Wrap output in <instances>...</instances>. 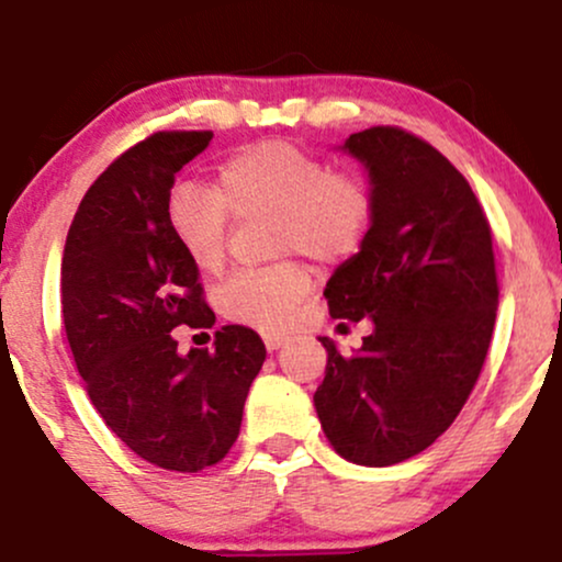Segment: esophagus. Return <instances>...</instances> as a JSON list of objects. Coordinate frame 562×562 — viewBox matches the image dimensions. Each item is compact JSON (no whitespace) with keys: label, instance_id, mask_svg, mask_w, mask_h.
I'll return each mask as SVG.
<instances>
[{"label":"esophagus","instance_id":"esophagus-1","mask_svg":"<svg viewBox=\"0 0 562 562\" xmlns=\"http://www.w3.org/2000/svg\"><path fill=\"white\" fill-rule=\"evenodd\" d=\"M261 338H263V346H267V351H277V348L285 346V340H288L282 333H263Z\"/></svg>","mask_w":562,"mask_h":562}]
</instances>
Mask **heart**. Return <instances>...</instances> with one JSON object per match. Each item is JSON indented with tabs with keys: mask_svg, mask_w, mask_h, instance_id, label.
<instances>
[{
	"mask_svg": "<svg viewBox=\"0 0 562 562\" xmlns=\"http://www.w3.org/2000/svg\"><path fill=\"white\" fill-rule=\"evenodd\" d=\"M229 214H272V243L303 250L319 261L357 254L372 222V192L351 171H330L314 153L290 142L243 147L216 171L214 190L179 182L169 192L166 218L179 248L200 272L224 263ZM312 288V269L282 259L259 269H240L216 290V306L240 325L277 330L293 319Z\"/></svg>",
	"mask_w": 562,
	"mask_h": 562,
	"instance_id": "1",
	"label": "heart"
}]
</instances>
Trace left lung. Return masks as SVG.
<instances>
[{"label": "left lung", "instance_id": "obj_1", "mask_svg": "<svg viewBox=\"0 0 562 562\" xmlns=\"http://www.w3.org/2000/svg\"><path fill=\"white\" fill-rule=\"evenodd\" d=\"M372 222L359 254L327 280L333 319H370L351 357L330 338L314 393L322 430L348 462L385 468L428 449L465 406L492 344V227L468 179L436 147L396 126L351 134Z\"/></svg>", "mask_w": 562, "mask_h": 562}]
</instances>
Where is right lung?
I'll return each instance as SVG.
<instances>
[{"label": "right lung", "mask_w": 562, "mask_h": 562, "mask_svg": "<svg viewBox=\"0 0 562 562\" xmlns=\"http://www.w3.org/2000/svg\"><path fill=\"white\" fill-rule=\"evenodd\" d=\"M211 137L158 132L115 158L83 195L60 267L63 325L94 409L134 454L179 473L224 460L267 359L243 325L184 357L171 333L216 322L166 218L173 177Z\"/></svg>", "instance_id": "obj_1"}]
</instances>
